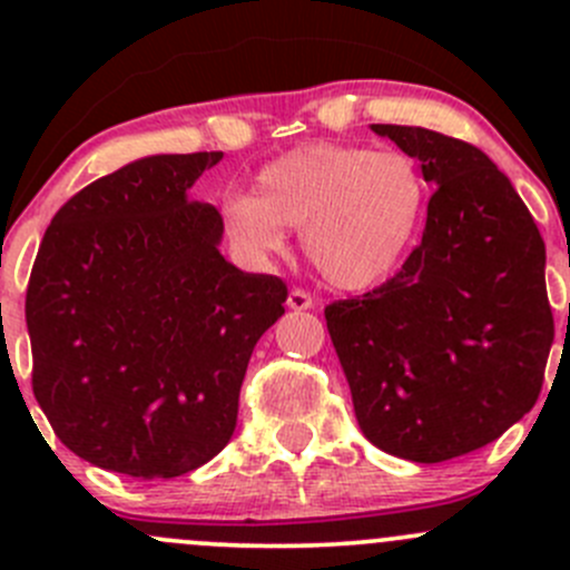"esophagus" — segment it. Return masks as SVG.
Wrapping results in <instances>:
<instances>
[{"instance_id":"1","label":"esophagus","mask_w":570,"mask_h":570,"mask_svg":"<svg viewBox=\"0 0 570 570\" xmlns=\"http://www.w3.org/2000/svg\"><path fill=\"white\" fill-rule=\"evenodd\" d=\"M286 306L292 312H308V308H314V297L303 289H292L289 297H286Z\"/></svg>"}]
</instances>
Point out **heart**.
<instances>
[{"label":"heart","instance_id":"b5f03b06","mask_svg":"<svg viewBox=\"0 0 570 570\" xmlns=\"http://www.w3.org/2000/svg\"><path fill=\"white\" fill-rule=\"evenodd\" d=\"M424 209L419 165L400 151L317 140L264 165L256 195H228L220 226L243 256L262 262L301 228L306 258L331 286L364 292L392 275Z\"/></svg>","mask_w":570,"mask_h":570}]
</instances>
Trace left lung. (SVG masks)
I'll return each mask as SVG.
<instances>
[{
	"label": "left lung",
	"instance_id": "1",
	"mask_svg": "<svg viewBox=\"0 0 570 570\" xmlns=\"http://www.w3.org/2000/svg\"><path fill=\"white\" fill-rule=\"evenodd\" d=\"M435 189L400 273L325 308L358 428L377 450L441 463L491 444L543 386L554 342L546 245L510 178L469 142L372 124Z\"/></svg>",
	"mask_w": 570,
	"mask_h": 570
}]
</instances>
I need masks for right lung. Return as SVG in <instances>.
<instances>
[{
    "instance_id": "1",
    "label": "right lung",
    "mask_w": 570,
    "mask_h": 570,
    "mask_svg": "<svg viewBox=\"0 0 570 570\" xmlns=\"http://www.w3.org/2000/svg\"><path fill=\"white\" fill-rule=\"evenodd\" d=\"M223 151L157 154L79 189L30 286L32 392L57 439L118 474L178 476L237 428L256 342L286 284L220 253V212L187 193Z\"/></svg>"
}]
</instances>
